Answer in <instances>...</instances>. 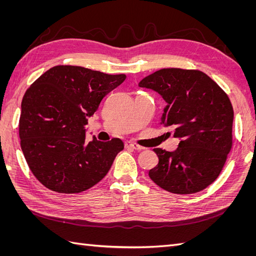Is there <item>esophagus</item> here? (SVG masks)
Returning <instances> with one entry per match:
<instances>
[{"mask_svg": "<svg viewBox=\"0 0 256 256\" xmlns=\"http://www.w3.org/2000/svg\"><path fill=\"white\" fill-rule=\"evenodd\" d=\"M125 146L127 147V148H132V150H142V147L140 145H138L136 143H134V142H131V141L125 142Z\"/></svg>", "mask_w": 256, "mask_h": 256, "instance_id": "esophagus-1", "label": "esophagus"}]
</instances>
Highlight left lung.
Returning a JSON list of instances; mask_svg holds the SVG:
<instances>
[{
  "label": "left lung",
  "mask_w": 256,
  "mask_h": 256,
  "mask_svg": "<svg viewBox=\"0 0 256 256\" xmlns=\"http://www.w3.org/2000/svg\"><path fill=\"white\" fill-rule=\"evenodd\" d=\"M138 86L166 100L161 124L180 140L174 152L154 150L159 162L150 180L176 194L204 190L218 178L233 144L234 111L226 92L206 74L180 68L160 69Z\"/></svg>",
  "instance_id": "1"
}]
</instances>
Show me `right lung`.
<instances>
[{"instance_id":"1","label":"right lung","mask_w":256,"mask_h":256,"mask_svg":"<svg viewBox=\"0 0 256 256\" xmlns=\"http://www.w3.org/2000/svg\"><path fill=\"white\" fill-rule=\"evenodd\" d=\"M126 79L80 66L60 65L42 74L21 102L19 136L28 168L44 187L79 193L109 172L124 143L85 138V125L102 98Z\"/></svg>"}]
</instances>
